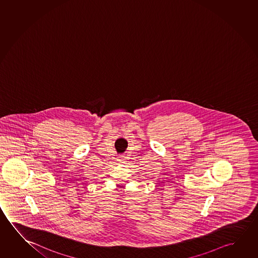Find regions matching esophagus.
Here are the masks:
<instances>
[{
	"mask_svg": "<svg viewBox=\"0 0 258 258\" xmlns=\"http://www.w3.org/2000/svg\"><path fill=\"white\" fill-rule=\"evenodd\" d=\"M118 160H119V163H123V161L125 160V156H124V155H119Z\"/></svg>",
	"mask_w": 258,
	"mask_h": 258,
	"instance_id": "obj_1",
	"label": "esophagus"
}]
</instances>
